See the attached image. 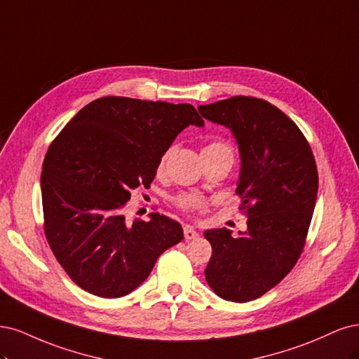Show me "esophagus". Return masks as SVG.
<instances>
[{
    "label": "esophagus",
    "instance_id": "1",
    "mask_svg": "<svg viewBox=\"0 0 359 359\" xmlns=\"http://www.w3.org/2000/svg\"><path fill=\"white\" fill-rule=\"evenodd\" d=\"M183 234H184V238H187V240H194V238H196V237L200 236L191 225H184L183 226Z\"/></svg>",
    "mask_w": 359,
    "mask_h": 359
}]
</instances>
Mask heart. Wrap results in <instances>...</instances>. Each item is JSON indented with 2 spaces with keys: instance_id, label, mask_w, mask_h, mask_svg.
I'll return each instance as SVG.
<instances>
[{
  "instance_id": "b5f03b06",
  "label": "heart",
  "mask_w": 359,
  "mask_h": 359,
  "mask_svg": "<svg viewBox=\"0 0 359 359\" xmlns=\"http://www.w3.org/2000/svg\"><path fill=\"white\" fill-rule=\"evenodd\" d=\"M221 150H229L225 144L222 143H210L207 144L203 152H221ZM167 156H168V152L164 155L163 161H161V167H164L165 161H167ZM179 205L182 207L183 210H192V209H201V207H204V200L200 198L198 195H192V194H188V195H182L180 198L177 200Z\"/></svg>"
}]
</instances>
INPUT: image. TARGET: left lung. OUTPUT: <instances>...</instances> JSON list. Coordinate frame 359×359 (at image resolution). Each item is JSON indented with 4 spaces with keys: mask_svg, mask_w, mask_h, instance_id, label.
Wrapping results in <instances>:
<instances>
[{
    "mask_svg": "<svg viewBox=\"0 0 359 359\" xmlns=\"http://www.w3.org/2000/svg\"><path fill=\"white\" fill-rule=\"evenodd\" d=\"M198 111L236 138V192L248 215L238 237L226 228L204 231L213 250L205 280L226 302L248 303L279 283L302 255L318 195L315 156L298 126L264 100L231 97Z\"/></svg>",
    "mask_w": 359,
    "mask_h": 359,
    "instance_id": "obj_1",
    "label": "left lung"
}]
</instances>
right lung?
Segmentation results:
<instances>
[{
  "instance_id": "add662e5",
  "label": "right lung",
  "mask_w": 359,
  "mask_h": 359,
  "mask_svg": "<svg viewBox=\"0 0 359 359\" xmlns=\"http://www.w3.org/2000/svg\"><path fill=\"white\" fill-rule=\"evenodd\" d=\"M189 125L191 104L104 97L65 125L41 171L44 233L72 280L102 298L128 295L159 255L183 240L182 225L156 212L128 221L125 205L149 188L161 158Z\"/></svg>"
}]
</instances>
